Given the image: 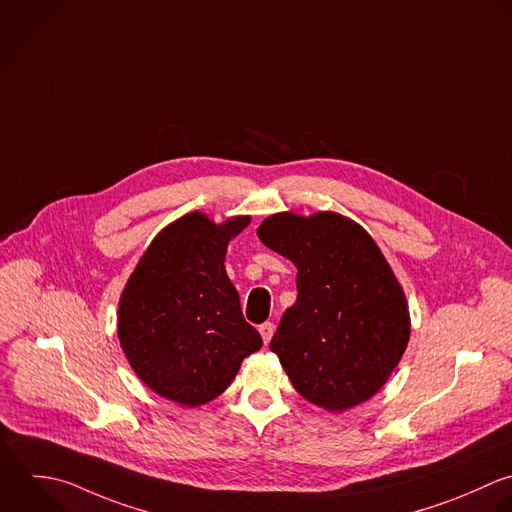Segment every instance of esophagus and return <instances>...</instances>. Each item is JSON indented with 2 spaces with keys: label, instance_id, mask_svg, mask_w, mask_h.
<instances>
[{
  "label": "esophagus",
  "instance_id": "obj_1",
  "mask_svg": "<svg viewBox=\"0 0 512 512\" xmlns=\"http://www.w3.org/2000/svg\"><path fill=\"white\" fill-rule=\"evenodd\" d=\"M259 333H261V337H263V341H265V345L271 341V337H273V333H275V325L273 323H263V325H259Z\"/></svg>",
  "mask_w": 512,
  "mask_h": 512
}]
</instances>
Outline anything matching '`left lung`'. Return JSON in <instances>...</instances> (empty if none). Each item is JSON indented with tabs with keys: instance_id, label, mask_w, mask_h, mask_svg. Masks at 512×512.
Returning <instances> with one entry per match:
<instances>
[{
	"instance_id": "left-lung-1",
	"label": "left lung",
	"mask_w": 512,
	"mask_h": 512,
	"mask_svg": "<svg viewBox=\"0 0 512 512\" xmlns=\"http://www.w3.org/2000/svg\"><path fill=\"white\" fill-rule=\"evenodd\" d=\"M257 235L297 267V301L269 345L293 387L327 411L371 399L411 335L407 297L373 237L333 211L275 213Z\"/></svg>"
}]
</instances>
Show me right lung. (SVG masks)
I'll return each mask as SVG.
<instances>
[{
	"instance_id": "1",
	"label": "right lung",
	"mask_w": 512,
	"mask_h": 512,
	"mask_svg": "<svg viewBox=\"0 0 512 512\" xmlns=\"http://www.w3.org/2000/svg\"><path fill=\"white\" fill-rule=\"evenodd\" d=\"M249 221L183 215L151 241L121 293V349L135 375L177 405L219 397L263 345L225 271L227 245Z\"/></svg>"
}]
</instances>
